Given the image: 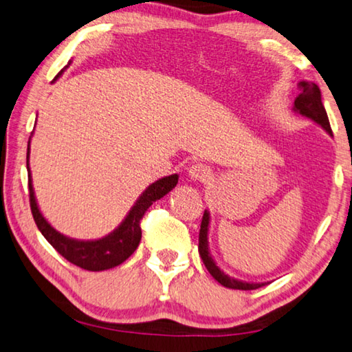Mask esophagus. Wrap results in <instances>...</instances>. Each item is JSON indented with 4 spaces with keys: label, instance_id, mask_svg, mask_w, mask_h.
<instances>
[{
    "label": "esophagus",
    "instance_id": "esophagus-1",
    "mask_svg": "<svg viewBox=\"0 0 352 352\" xmlns=\"http://www.w3.org/2000/svg\"><path fill=\"white\" fill-rule=\"evenodd\" d=\"M188 176H190L195 181L204 182L210 176V168L208 165L199 164L198 162V164H193L190 168H188Z\"/></svg>",
    "mask_w": 352,
    "mask_h": 352
}]
</instances>
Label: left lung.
<instances>
[{
	"instance_id": "obj_1",
	"label": "left lung",
	"mask_w": 352,
	"mask_h": 352,
	"mask_svg": "<svg viewBox=\"0 0 352 352\" xmlns=\"http://www.w3.org/2000/svg\"><path fill=\"white\" fill-rule=\"evenodd\" d=\"M300 94L296 97L294 100V108L300 115L310 118L315 122L320 124L321 127L326 129L329 133H332L331 122H329L326 108L322 105L321 100V91L318 88V85L311 82H300L297 85ZM208 225H209V214L204 210L203 220H201V228H199V237H198V252L199 256H201L204 266L209 270V274L217 280L220 285L226 286V288L231 289H258L261 288L264 283H247V282H239V280H234L225 275L221 270L215 266V263L210 258L208 252Z\"/></svg>"
}]
</instances>
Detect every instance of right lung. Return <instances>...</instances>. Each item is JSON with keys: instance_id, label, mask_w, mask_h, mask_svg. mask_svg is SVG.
<instances>
[{"instance_id": "right-lung-1", "label": "right lung", "mask_w": 352, "mask_h": 352, "mask_svg": "<svg viewBox=\"0 0 352 352\" xmlns=\"http://www.w3.org/2000/svg\"><path fill=\"white\" fill-rule=\"evenodd\" d=\"M28 155L30 148L28 153H26V168H28ZM176 184L177 175H171L149 186L142 197H140L138 201L135 203V206L129 212L126 220L120 225V228L99 241H74L63 236L56 230H53L47 223V220L42 217L39 209H37L34 192H32L31 186V175H28L30 206L37 228H39V231L59 255L66 258L69 263L75 264V266L86 270H94L96 272V270H105L120 266L121 263L126 261L137 250L140 241H142V219L144 212L149 209L151 204L168 193Z\"/></svg>"}]
</instances>
